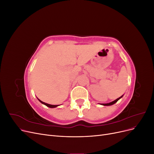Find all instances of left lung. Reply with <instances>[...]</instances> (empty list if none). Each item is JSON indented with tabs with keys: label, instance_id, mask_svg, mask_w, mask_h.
Returning <instances> with one entry per match:
<instances>
[{
	"label": "left lung",
	"instance_id": "left-lung-1",
	"mask_svg": "<svg viewBox=\"0 0 154 154\" xmlns=\"http://www.w3.org/2000/svg\"><path fill=\"white\" fill-rule=\"evenodd\" d=\"M123 96H122L121 97H118V99H116V100H114V101H113L110 102V103H101V105H104V106H110V105H114V103H116V102H117L119 99L122 98V97H123Z\"/></svg>",
	"mask_w": 154,
	"mask_h": 154
}]
</instances>
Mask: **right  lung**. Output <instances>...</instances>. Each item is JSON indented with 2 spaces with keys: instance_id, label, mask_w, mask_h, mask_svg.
Segmentation results:
<instances>
[{
  "instance_id": "add662e5",
  "label": "right lung",
  "mask_w": 154,
  "mask_h": 154,
  "mask_svg": "<svg viewBox=\"0 0 154 154\" xmlns=\"http://www.w3.org/2000/svg\"><path fill=\"white\" fill-rule=\"evenodd\" d=\"M38 100H39V101L41 103H42V104H44V105H46V106H47L49 107V108H55V107H57V106H59L58 105H50V104H48V103H45V102L42 101H41V100H40L38 98Z\"/></svg>"
}]
</instances>
